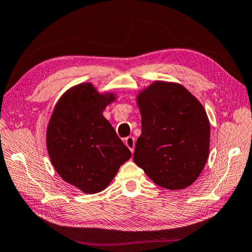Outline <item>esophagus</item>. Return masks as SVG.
<instances>
[{"mask_svg":"<svg viewBox=\"0 0 252 252\" xmlns=\"http://www.w3.org/2000/svg\"><path fill=\"white\" fill-rule=\"evenodd\" d=\"M125 143L126 146L129 148L131 153H133L134 151V146H135V141H134V138L133 137H127L125 139Z\"/></svg>","mask_w":252,"mask_h":252,"instance_id":"34e87169","label":"esophagus"}]
</instances>
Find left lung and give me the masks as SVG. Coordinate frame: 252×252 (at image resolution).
I'll return each mask as SVG.
<instances>
[{
	"mask_svg": "<svg viewBox=\"0 0 252 252\" xmlns=\"http://www.w3.org/2000/svg\"><path fill=\"white\" fill-rule=\"evenodd\" d=\"M142 133L133 161L158 186L177 190L201 175L210 153V121L182 84L156 81L137 95Z\"/></svg>",
	"mask_w": 252,
	"mask_h": 252,
	"instance_id": "1",
	"label": "left lung"
}]
</instances>
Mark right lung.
<instances>
[{
	"label": "right lung",
	"instance_id": "add662e5",
	"mask_svg": "<svg viewBox=\"0 0 252 252\" xmlns=\"http://www.w3.org/2000/svg\"><path fill=\"white\" fill-rule=\"evenodd\" d=\"M115 99L114 92L99 93L92 83L77 84L58 99L48 122L46 145L55 170L85 194L104 190L131 157L103 117Z\"/></svg>",
	"mask_w": 252,
	"mask_h": 252
}]
</instances>
